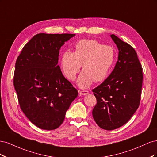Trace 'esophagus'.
I'll list each match as a JSON object with an SVG mask.
<instances>
[{"label":"esophagus","mask_w":157,"mask_h":157,"mask_svg":"<svg viewBox=\"0 0 157 157\" xmlns=\"http://www.w3.org/2000/svg\"><path fill=\"white\" fill-rule=\"evenodd\" d=\"M89 92L87 90H79V94L80 95H86L88 94Z\"/></svg>","instance_id":"obj_1"}]
</instances>
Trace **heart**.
<instances>
[{
    "instance_id": "1",
    "label": "heart",
    "mask_w": 157,
    "mask_h": 157,
    "mask_svg": "<svg viewBox=\"0 0 157 157\" xmlns=\"http://www.w3.org/2000/svg\"><path fill=\"white\" fill-rule=\"evenodd\" d=\"M115 60L111 46L103 45L96 40L82 39L75 45V51H66L61 58V67L65 77L74 80L82 65L84 70L77 80L82 88L106 78Z\"/></svg>"
}]
</instances>
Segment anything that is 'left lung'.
Returning a JSON list of instances; mask_svg holds the SVG:
<instances>
[{"label":"left lung","instance_id":"left-lung-1","mask_svg":"<svg viewBox=\"0 0 157 157\" xmlns=\"http://www.w3.org/2000/svg\"><path fill=\"white\" fill-rule=\"evenodd\" d=\"M118 49V61L110 75L92 90L97 103L92 111L96 124L113 130L125 124L139 107L143 69L136 50L111 35Z\"/></svg>","mask_w":157,"mask_h":157}]
</instances>
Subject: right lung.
I'll list each match as a JSON object with an SVG mask.
<instances>
[{
	"mask_svg": "<svg viewBox=\"0 0 157 157\" xmlns=\"http://www.w3.org/2000/svg\"><path fill=\"white\" fill-rule=\"evenodd\" d=\"M75 35L39 33L24 46L17 58L13 85L20 108L41 129L58 128L78 96L77 90L58 65L61 47Z\"/></svg>",
	"mask_w": 157,
	"mask_h": 157,
	"instance_id": "right-lung-1",
	"label": "right lung"
}]
</instances>
